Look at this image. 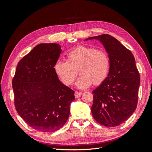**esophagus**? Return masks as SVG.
<instances>
[{
    "label": "esophagus",
    "mask_w": 152,
    "mask_h": 152,
    "mask_svg": "<svg viewBox=\"0 0 152 152\" xmlns=\"http://www.w3.org/2000/svg\"><path fill=\"white\" fill-rule=\"evenodd\" d=\"M82 95V93L80 91H76L75 92V97L76 98H79Z\"/></svg>",
    "instance_id": "34e87169"
}]
</instances>
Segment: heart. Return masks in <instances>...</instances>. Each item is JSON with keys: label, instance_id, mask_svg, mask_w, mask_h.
Returning <instances> with one entry per match:
<instances>
[{"label": "heart", "instance_id": "heart-1", "mask_svg": "<svg viewBox=\"0 0 152 152\" xmlns=\"http://www.w3.org/2000/svg\"><path fill=\"white\" fill-rule=\"evenodd\" d=\"M110 59L108 53L95 48L80 46L69 51L66 61H58L54 65L57 76L64 85H72L78 74L76 83L80 88L99 86L108 76Z\"/></svg>", "mask_w": 152, "mask_h": 152}]
</instances>
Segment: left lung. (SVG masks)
I'll use <instances>...</instances> for the list:
<instances>
[{
  "label": "left lung",
  "mask_w": 152,
  "mask_h": 152,
  "mask_svg": "<svg viewBox=\"0 0 152 152\" xmlns=\"http://www.w3.org/2000/svg\"><path fill=\"white\" fill-rule=\"evenodd\" d=\"M103 44L110 59L105 81L93 91L91 113L99 124L116 127L129 118L137 108L140 74L133 53L111 35L89 37Z\"/></svg>",
  "instance_id": "8db88e82"
}]
</instances>
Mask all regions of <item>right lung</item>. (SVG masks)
<instances>
[{
    "mask_svg": "<svg viewBox=\"0 0 152 152\" xmlns=\"http://www.w3.org/2000/svg\"><path fill=\"white\" fill-rule=\"evenodd\" d=\"M57 44H40L19 61L12 80L16 111L34 129L53 133L65 124L74 91L60 82L54 65Z\"/></svg>",
    "mask_w": 152,
    "mask_h": 152,
    "instance_id": "right-lung-1",
    "label": "right lung"
}]
</instances>
